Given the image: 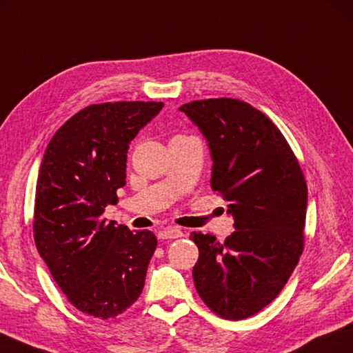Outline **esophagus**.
<instances>
[{
	"label": "esophagus",
	"instance_id": "obj_1",
	"mask_svg": "<svg viewBox=\"0 0 353 353\" xmlns=\"http://www.w3.org/2000/svg\"><path fill=\"white\" fill-rule=\"evenodd\" d=\"M182 234H183V233H182L181 228H177V227H168V228L160 230V232H159V238H160V239H177V238H181Z\"/></svg>",
	"mask_w": 353,
	"mask_h": 353
}]
</instances>
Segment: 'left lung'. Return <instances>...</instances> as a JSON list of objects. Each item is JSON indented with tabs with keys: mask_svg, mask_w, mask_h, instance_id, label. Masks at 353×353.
Wrapping results in <instances>:
<instances>
[{
	"mask_svg": "<svg viewBox=\"0 0 353 353\" xmlns=\"http://www.w3.org/2000/svg\"><path fill=\"white\" fill-rule=\"evenodd\" d=\"M179 110L207 139L211 188L236 228L223 242L191 233L196 290L216 315L239 321L278 296L303 254L305 179L283 132L245 101L194 100Z\"/></svg>",
	"mask_w": 353,
	"mask_h": 353,
	"instance_id": "left-lung-1",
	"label": "left lung"
}]
</instances>
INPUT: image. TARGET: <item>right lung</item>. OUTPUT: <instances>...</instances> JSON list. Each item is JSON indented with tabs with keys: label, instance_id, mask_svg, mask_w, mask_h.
I'll return each mask as SVG.
<instances>
[{
	"label": "right lung",
	"instance_id": "1",
	"mask_svg": "<svg viewBox=\"0 0 353 353\" xmlns=\"http://www.w3.org/2000/svg\"><path fill=\"white\" fill-rule=\"evenodd\" d=\"M162 108V101L91 105L72 115L44 151L35 245L69 303L95 318L120 315L143 290L154 233H132L101 214L126 183L131 140Z\"/></svg>",
	"mask_w": 353,
	"mask_h": 353
}]
</instances>
